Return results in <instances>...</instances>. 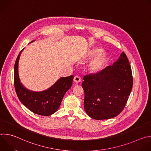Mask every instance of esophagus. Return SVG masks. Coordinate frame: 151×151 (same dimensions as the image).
Returning <instances> with one entry per match:
<instances>
[{"label": "esophagus", "mask_w": 151, "mask_h": 151, "mask_svg": "<svg viewBox=\"0 0 151 151\" xmlns=\"http://www.w3.org/2000/svg\"><path fill=\"white\" fill-rule=\"evenodd\" d=\"M73 81H75V82L76 83H79L81 81V78L79 76H75L73 78Z\"/></svg>", "instance_id": "1"}]
</instances>
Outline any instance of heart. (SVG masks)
Segmentation results:
<instances>
[{"label": "heart", "instance_id": "b5f03b06", "mask_svg": "<svg viewBox=\"0 0 151 151\" xmlns=\"http://www.w3.org/2000/svg\"><path fill=\"white\" fill-rule=\"evenodd\" d=\"M95 55H96L90 64V68L92 71L97 72L100 70L107 62V54L104 51H101L100 48H96L90 50L88 53L90 57H93Z\"/></svg>", "mask_w": 151, "mask_h": 151}]
</instances>
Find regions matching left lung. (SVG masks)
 Instances as JSON below:
<instances>
[{
	"instance_id": "left-lung-1",
	"label": "left lung",
	"mask_w": 151,
	"mask_h": 151,
	"mask_svg": "<svg viewBox=\"0 0 151 151\" xmlns=\"http://www.w3.org/2000/svg\"><path fill=\"white\" fill-rule=\"evenodd\" d=\"M84 109L97 120L118 115L124 109L133 87L130 63L122 52L118 60L101 71L83 77Z\"/></svg>"
}]
</instances>
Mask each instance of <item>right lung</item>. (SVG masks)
<instances>
[{"label":"right lung","mask_w":151,"mask_h":151,"mask_svg":"<svg viewBox=\"0 0 151 151\" xmlns=\"http://www.w3.org/2000/svg\"><path fill=\"white\" fill-rule=\"evenodd\" d=\"M23 50L18 54L14 66L16 93L20 101L30 111L42 116H50L58 109L64 94L71 87L73 76L60 78L50 88L43 91L36 92L27 89L20 82L18 74V62Z\"/></svg>","instance_id":"add662e5"}]
</instances>
